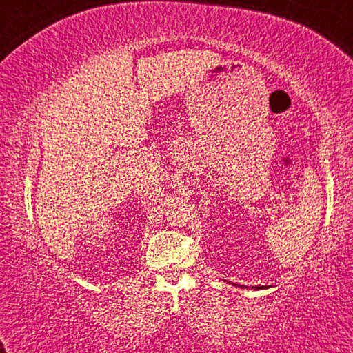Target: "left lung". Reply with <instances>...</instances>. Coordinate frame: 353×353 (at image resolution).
I'll return each instance as SVG.
<instances>
[{"instance_id":"left-lung-1","label":"left lung","mask_w":353,"mask_h":353,"mask_svg":"<svg viewBox=\"0 0 353 353\" xmlns=\"http://www.w3.org/2000/svg\"><path fill=\"white\" fill-rule=\"evenodd\" d=\"M270 286H252L250 289H268Z\"/></svg>"}]
</instances>
